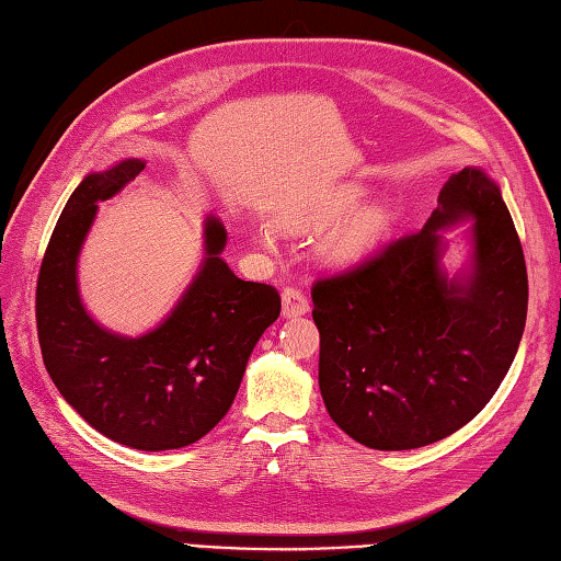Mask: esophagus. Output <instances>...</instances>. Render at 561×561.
<instances>
[{
	"label": "esophagus",
	"mask_w": 561,
	"mask_h": 561,
	"mask_svg": "<svg viewBox=\"0 0 561 561\" xmlns=\"http://www.w3.org/2000/svg\"><path fill=\"white\" fill-rule=\"evenodd\" d=\"M307 312H310V302H307L305 293L288 285L283 290V317H302Z\"/></svg>",
	"instance_id": "34e87169"
}]
</instances>
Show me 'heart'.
Listing matches in <instances>:
<instances>
[{"mask_svg": "<svg viewBox=\"0 0 561 561\" xmlns=\"http://www.w3.org/2000/svg\"><path fill=\"white\" fill-rule=\"evenodd\" d=\"M360 196V188L348 186L344 191H339L336 196L324 201L322 205H314L310 210L283 215V225L288 227V230H317V227H324L346 210H351ZM387 225H390V213H387L385 205H360V208L348 213L344 220L324 237L322 256L331 261V264H351V261H358L365 254H370V249H375V244L385 237ZM259 239L271 247L273 232L259 230Z\"/></svg>", "mask_w": 561, "mask_h": 561, "instance_id": "heart-1", "label": "heart"}]
</instances>
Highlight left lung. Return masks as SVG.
<instances>
[{"mask_svg":"<svg viewBox=\"0 0 561 561\" xmlns=\"http://www.w3.org/2000/svg\"><path fill=\"white\" fill-rule=\"evenodd\" d=\"M472 219L471 268L448 279L439 230ZM319 390L334 424L375 450L448 438L486 407L528 314L523 247L499 186L465 167L424 230L312 288Z\"/></svg>","mask_w":561,"mask_h":561,"instance_id":"obj_1","label":"left lung"}]
</instances>
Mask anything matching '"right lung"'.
<instances>
[{"label": "right lung", "instance_id": "obj_1", "mask_svg": "<svg viewBox=\"0 0 561 561\" xmlns=\"http://www.w3.org/2000/svg\"><path fill=\"white\" fill-rule=\"evenodd\" d=\"M145 169L123 159L84 176L45 249L36 322L45 370L89 426L137 450L201 440L230 411L247 360L280 314L273 285L237 278L220 256L227 230L205 217V259L174 310L142 336L99 327L79 297L77 259L106 201Z\"/></svg>", "mask_w": 561, "mask_h": 561}]
</instances>
